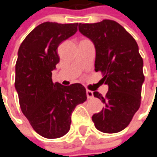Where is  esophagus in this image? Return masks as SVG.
<instances>
[{"instance_id": "obj_1", "label": "esophagus", "mask_w": 157, "mask_h": 157, "mask_svg": "<svg viewBox=\"0 0 157 157\" xmlns=\"http://www.w3.org/2000/svg\"><path fill=\"white\" fill-rule=\"evenodd\" d=\"M86 95H87L88 98H93V92L90 90H86Z\"/></svg>"}]
</instances>
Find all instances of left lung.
<instances>
[{
	"label": "left lung",
	"instance_id": "obj_1",
	"mask_svg": "<svg viewBox=\"0 0 157 157\" xmlns=\"http://www.w3.org/2000/svg\"><path fill=\"white\" fill-rule=\"evenodd\" d=\"M79 31L95 45V71L108 85L105 97L94 91L105 106L92 116L98 131L115 133L125 129L139 110L145 80L143 59L134 38L121 25L104 19L92 24H79Z\"/></svg>",
	"mask_w": 157,
	"mask_h": 157
}]
</instances>
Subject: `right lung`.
Listing matches in <instances>:
<instances>
[{"mask_svg":"<svg viewBox=\"0 0 157 157\" xmlns=\"http://www.w3.org/2000/svg\"><path fill=\"white\" fill-rule=\"evenodd\" d=\"M77 25L44 22L29 33L18 50L15 87L20 108L33 129L47 139L67 133L72 112L87 99L81 83L64 86L51 78L59 62V45L76 33Z\"/></svg>","mask_w":157,"mask_h":157,"instance_id":"obj_1","label":"right lung"}]
</instances>
